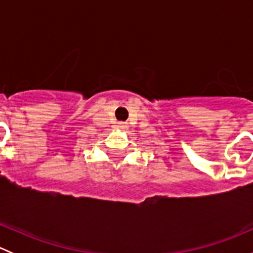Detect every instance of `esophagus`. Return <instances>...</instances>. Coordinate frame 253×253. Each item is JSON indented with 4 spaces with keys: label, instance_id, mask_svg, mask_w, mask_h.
Masks as SVG:
<instances>
[{
    "label": "esophagus",
    "instance_id": "1",
    "mask_svg": "<svg viewBox=\"0 0 253 253\" xmlns=\"http://www.w3.org/2000/svg\"><path fill=\"white\" fill-rule=\"evenodd\" d=\"M119 127H120V128L125 129V128H127V125L125 124V122H120V124H119Z\"/></svg>",
    "mask_w": 253,
    "mask_h": 253
}]
</instances>
